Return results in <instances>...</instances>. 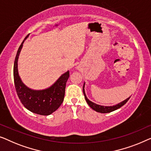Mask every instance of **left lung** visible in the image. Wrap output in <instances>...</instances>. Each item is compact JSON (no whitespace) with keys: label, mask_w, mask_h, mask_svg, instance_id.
I'll return each instance as SVG.
<instances>
[{"label":"left lung","mask_w":151,"mask_h":151,"mask_svg":"<svg viewBox=\"0 0 151 151\" xmlns=\"http://www.w3.org/2000/svg\"><path fill=\"white\" fill-rule=\"evenodd\" d=\"M84 87H85V83L83 84V94L85 96V99H86V101L87 102V103L88 104L89 106L92 108V109H94V111H96L97 112H99V113H103V114H105V113H109V112L114 111L115 110L119 109L122 106H123L124 104H126L127 101H129V99H130V97L127 98L126 100L123 101L121 102V103L117 104L116 105H113V106H103V105H97V104L93 103V102L90 101L88 98L86 96V92H85V90H84Z\"/></svg>","instance_id":"left-lung-1"}]
</instances>
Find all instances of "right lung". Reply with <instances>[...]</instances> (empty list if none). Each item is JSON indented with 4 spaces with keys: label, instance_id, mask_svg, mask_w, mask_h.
<instances>
[{
    "label": "right lung",
    "instance_id": "add662e5",
    "mask_svg": "<svg viewBox=\"0 0 151 151\" xmlns=\"http://www.w3.org/2000/svg\"><path fill=\"white\" fill-rule=\"evenodd\" d=\"M29 35V34L22 42L15 58L14 65L15 88L19 99L27 109L39 115L48 116L56 111L63 103L65 85L69 78L70 73L67 71L63 74L52 86L45 90H34L25 86L19 76L18 60L23 43Z\"/></svg>",
    "mask_w": 151,
    "mask_h": 151
}]
</instances>
